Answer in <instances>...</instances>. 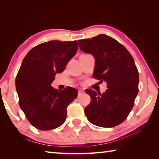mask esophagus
I'll use <instances>...</instances> for the list:
<instances>
[{"mask_svg":"<svg viewBox=\"0 0 159 159\" xmlns=\"http://www.w3.org/2000/svg\"><path fill=\"white\" fill-rule=\"evenodd\" d=\"M84 93V91L82 90H80L79 92H78V97H80L81 95L83 94Z\"/></svg>","mask_w":159,"mask_h":159,"instance_id":"1","label":"esophagus"}]
</instances>
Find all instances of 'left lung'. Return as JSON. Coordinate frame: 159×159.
Returning a JSON list of instances; mask_svg holds the SVG:
<instances>
[{
  "label": "left lung",
  "instance_id": "1",
  "mask_svg": "<svg viewBox=\"0 0 159 159\" xmlns=\"http://www.w3.org/2000/svg\"><path fill=\"white\" fill-rule=\"evenodd\" d=\"M80 50L94 56L93 77L107 82L105 93L86 89L90 103L84 109L92 124L111 128L124 122L138 94L139 73L126 48L106 34L77 41Z\"/></svg>",
  "mask_w": 159,
  "mask_h": 159
}]
</instances>
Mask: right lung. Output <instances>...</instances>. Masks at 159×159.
I'll return each instance as SVG.
<instances>
[{
  "label": "right lung",
  "instance_id": "obj_1",
  "mask_svg": "<svg viewBox=\"0 0 159 159\" xmlns=\"http://www.w3.org/2000/svg\"><path fill=\"white\" fill-rule=\"evenodd\" d=\"M78 49L77 41H50L32 48L24 57L16 78L19 105L28 120L39 130L59 127L66 118V108L77 98L72 87L55 89L51 84L64 71Z\"/></svg>",
  "mask_w": 159,
  "mask_h": 159
}]
</instances>
